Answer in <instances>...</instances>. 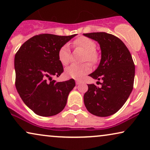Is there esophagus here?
I'll list each match as a JSON object with an SVG mask.
<instances>
[{
    "label": "esophagus",
    "mask_w": 150,
    "mask_h": 150,
    "mask_svg": "<svg viewBox=\"0 0 150 150\" xmlns=\"http://www.w3.org/2000/svg\"><path fill=\"white\" fill-rule=\"evenodd\" d=\"M81 81H80V80H76V85H79V84H81Z\"/></svg>",
    "instance_id": "1"
}]
</instances>
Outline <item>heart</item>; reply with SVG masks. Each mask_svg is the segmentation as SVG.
Returning <instances> with one entry per match:
<instances>
[{"mask_svg": "<svg viewBox=\"0 0 150 150\" xmlns=\"http://www.w3.org/2000/svg\"><path fill=\"white\" fill-rule=\"evenodd\" d=\"M74 46L83 50L86 53V59L91 63H96L98 60V54L96 52V44L91 39L86 37H81L74 42ZM59 60L63 65L68 64L70 59V50L68 44L61 47L58 53ZM91 70V67L88 63L83 65L71 64L65 69V74L67 76L72 79H81Z\"/></svg>", "mask_w": 150, "mask_h": 150, "instance_id": "obj_1", "label": "heart"}]
</instances>
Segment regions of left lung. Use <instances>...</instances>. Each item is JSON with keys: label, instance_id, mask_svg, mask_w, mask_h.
<instances>
[{"label": "left lung", "instance_id": "8db88e82", "mask_svg": "<svg viewBox=\"0 0 150 150\" xmlns=\"http://www.w3.org/2000/svg\"><path fill=\"white\" fill-rule=\"evenodd\" d=\"M83 35L100 45L101 60L89 76L97 82L102 81L101 87L88 85L84 95L85 107L94 115H112L122 107L132 91L135 67L132 56L124 42L111 34L100 32Z\"/></svg>", "mask_w": 150, "mask_h": 150}]
</instances>
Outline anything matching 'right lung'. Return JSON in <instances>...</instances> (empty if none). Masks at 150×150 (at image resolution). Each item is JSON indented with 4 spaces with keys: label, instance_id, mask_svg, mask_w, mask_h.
Segmentation results:
<instances>
[{
    "label": "right lung",
    "instance_id": "obj_1",
    "mask_svg": "<svg viewBox=\"0 0 150 150\" xmlns=\"http://www.w3.org/2000/svg\"><path fill=\"white\" fill-rule=\"evenodd\" d=\"M77 34L35 35L24 42L16 54V87L24 104L35 113L50 117L62 111L75 87L74 79L57 82L63 71L59 50Z\"/></svg>",
    "mask_w": 150,
    "mask_h": 150
}]
</instances>
